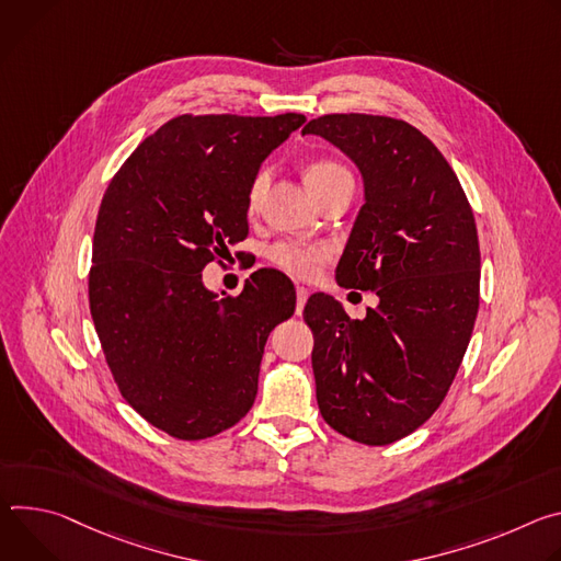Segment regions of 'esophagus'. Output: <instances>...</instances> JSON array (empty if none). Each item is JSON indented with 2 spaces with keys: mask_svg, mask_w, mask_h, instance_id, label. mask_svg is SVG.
Here are the masks:
<instances>
[{
  "mask_svg": "<svg viewBox=\"0 0 561 561\" xmlns=\"http://www.w3.org/2000/svg\"><path fill=\"white\" fill-rule=\"evenodd\" d=\"M307 296H309V291L305 287H296V314L298 317L302 314V307L307 302Z\"/></svg>",
  "mask_w": 561,
  "mask_h": 561,
  "instance_id": "obj_1",
  "label": "esophagus"
}]
</instances>
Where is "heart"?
Masks as SVG:
<instances>
[{"label":"heart","instance_id":"obj_1","mask_svg":"<svg viewBox=\"0 0 561 561\" xmlns=\"http://www.w3.org/2000/svg\"><path fill=\"white\" fill-rule=\"evenodd\" d=\"M350 175L341 164L332 162V160H314L312 164H309L305 169V182L309 186V192H317L321 190V186L339 180V178H345ZM267 180H270V173L267 169H261L252 184H249V192H247V205L249 209H254L261 198H263V192L267 186ZM330 252L328 247L323 244H302V242H276L272 249H270V261L280 267L283 272L291 274V276H298V278H312L319 267L328 261Z\"/></svg>","mask_w":561,"mask_h":561}]
</instances>
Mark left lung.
<instances>
[{
  "instance_id": "8db88e82",
  "label": "left lung",
  "mask_w": 561,
  "mask_h": 561,
  "mask_svg": "<svg viewBox=\"0 0 561 561\" xmlns=\"http://www.w3.org/2000/svg\"><path fill=\"white\" fill-rule=\"evenodd\" d=\"M360 171L363 207L336 267L343 287L379 305L350 319L328 294L309 296L312 367L323 419L343 437L388 446L446 399L479 309V238L448 160L412 124L332 113L305 124Z\"/></svg>"
}]
</instances>
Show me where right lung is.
<instances>
[{
	"label": "right lung",
	"instance_id": "add662e5",
	"mask_svg": "<svg viewBox=\"0 0 561 561\" xmlns=\"http://www.w3.org/2000/svg\"><path fill=\"white\" fill-rule=\"evenodd\" d=\"M302 122L178 115L108 182L91 317L122 397L175 439L214 437L249 412L267 336L294 314L296 291L280 272H254L231 298L207 289L203 270L247 236L249 184Z\"/></svg>",
	"mask_w": 561,
	"mask_h": 561
}]
</instances>
